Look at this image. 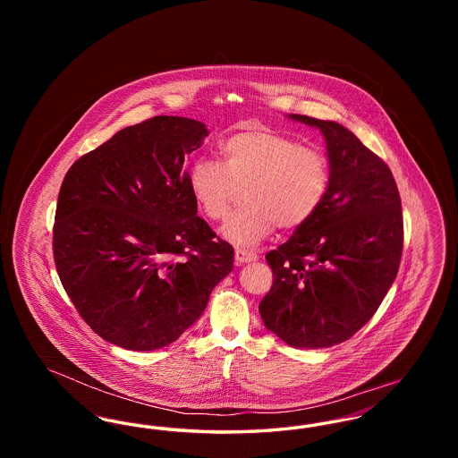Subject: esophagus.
<instances>
[{
  "instance_id": "esophagus-1",
  "label": "esophagus",
  "mask_w": 458,
  "mask_h": 458,
  "mask_svg": "<svg viewBox=\"0 0 458 458\" xmlns=\"http://www.w3.org/2000/svg\"><path fill=\"white\" fill-rule=\"evenodd\" d=\"M235 261H237V264L258 261V254L249 252V250H245V249H235Z\"/></svg>"
}]
</instances>
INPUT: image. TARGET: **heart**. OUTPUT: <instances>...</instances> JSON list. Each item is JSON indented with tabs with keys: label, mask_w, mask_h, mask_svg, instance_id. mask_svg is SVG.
<instances>
[{
	"label": "heart",
	"mask_w": 458,
	"mask_h": 458,
	"mask_svg": "<svg viewBox=\"0 0 458 458\" xmlns=\"http://www.w3.org/2000/svg\"><path fill=\"white\" fill-rule=\"evenodd\" d=\"M221 165L199 159L189 172V189L211 221L228 216L237 191L247 208L226 221L221 235L240 247H254L276 226L293 230L312 218L331 182L327 157L318 148L259 125L237 131L219 144Z\"/></svg>",
	"instance_id": "b5f03b06"
}]
</instances>
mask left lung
Returning <instances> with one entry per match:
<instances>
[{"label":"left lung","instance_id":"obj_1","mask_svg":"<svg viewBox=\"0 0 458 458\" xmlns=\"http://www.w3.org/2000/svg\"><path fill=\"white\" fill-rule=\"evenodd\" d=\"M327 142L331 182L319 211L266 261L273 286L264 327L295 349H327L364 327L392 286L403 247L402 202L390 168L349 129L305 114Z\"/></svg>","mask_w":458,"mask_h":458}]
</instances>
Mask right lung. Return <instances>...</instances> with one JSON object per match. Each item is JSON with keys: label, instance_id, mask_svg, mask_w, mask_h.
<instances>
[{"label": "right lung", "instance_id": "add662e5", "mask_svg": "<svg viewBox=\"0 0 458 458\" xmlns=\"http://www.w3.org/2000/svg\"><path fill=\"white\" fill-rule=\"evenodd\" d=\"M208 129L154 116L66 172L53 254L82 319L122 349H161L196 323L233 269V247L197 216L187 157Z\"/></svg>", "mask_w": 458, "mask_h": 458}]
</instances>
